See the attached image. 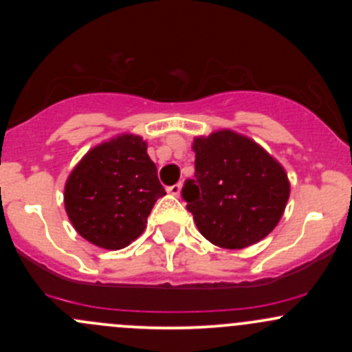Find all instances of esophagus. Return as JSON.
<instances>
[{
    "label": "esophagus",
    "instance_id": "1",
    "mask_svg": "<svg viewBox=\"0 0 352 352\" xmlns=\"http://www.w3.org/2000/svg\"><path fill=\"white\" fill-rule=\"evenodd\" d=\"M180 190H182V184H175V186H170L166 192L172 194V196H180Z\"/></svg>",
    "mask_w": 352,
    "mask_h": 352
}]
</instances>
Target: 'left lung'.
Wrapping results in <instances>:
<instances>
[{"mask_svg":"<svg viewBox=\"0 0 352 352\" xmlns=\"http://www.w3.org/2000/svg\"><path fill=\"white\" fill-rule=\"evenodd\" d=\"M196 179L182 189L187 211L206 240L245 248L278 226L289 199L285 166L261 144L232 129L196 136Z\"/></svg>","mask_w":352,"mask_h":352,"instance_id":"8db88e82","label":"left lung"}]
</instances>
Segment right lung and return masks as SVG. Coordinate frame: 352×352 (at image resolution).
I'll return each instance as SVG.
<instances>
[{
    "label": "right lung",
    "mask_w": 352,
    "mask_h": 352,
    "mask_svg": "<svg viewBox=\"0 0 352 352\" xmlns=\"http://www.w3.org/2000/svg\"><path fill=\"white\" fill-rule=\"evenodd\" d=\"M165 194L146 141L122 133L91 148L71 170L65 209L85 240L119 250L144 232L155 202Z\"/></svg>",
    "instance_id": "add662e5"
}]
</instances>
